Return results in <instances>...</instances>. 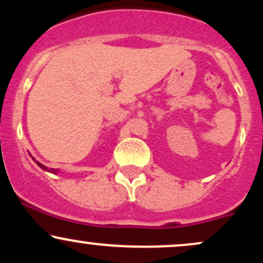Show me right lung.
Listing matches in <instances>:
<instances>
[{"instance_id": "obj_1", "label": "right lung", "mask_w": 263, "mask_h": 263, "mask_svg": "<svg viewBox=\"0 0 263 263\" xmlns=\"http://www.w3.org/2000/svg\"><path fill=\"white\" fill-rule=\"evenodd\" d=\"M37 164H38L39 167H41V168H43V170H47V168H45L43 164H41V163H38V162H37ZM50 171H52V172H55V171H53V170H50Z\"/></svg>"}]
</instances>
